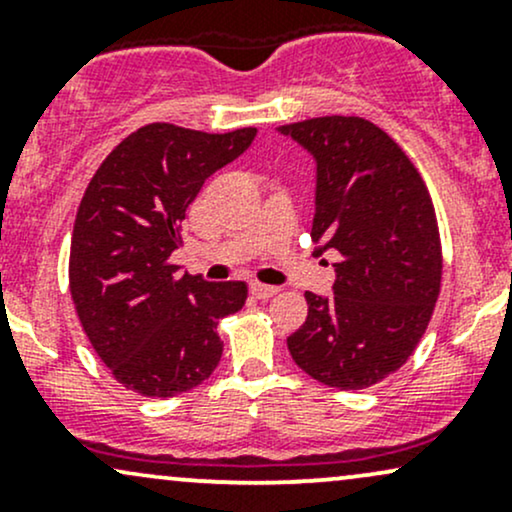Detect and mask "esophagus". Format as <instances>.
Returning a JSON list of instances; mask_svg holds the SVG:
<instances>
[{
	"instance_id": "1",
	"label": "esophagus",
	"mask_w": 512,
	"mask_h": 512,
	"mask_svg": "<svg viewBox=\"0 0 512 512\" xmlns=\"http://www.w3.org/2000/svg\"><path fill=\"white\" fill-rule=\"evenodd\" d=\"M250 293L255 298H260V301H267V298L276 296L279 289H276V286H267V284H250Z\"/></svg>"
}]
</instances>
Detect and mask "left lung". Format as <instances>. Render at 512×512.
Instances as JSON below:
<instances>
[{
    "label": "left lung",
    "instance_id": "obj_1",
    "mask_svg": "<svg viewBox=\"0 0 512 512\" xmlns=\"http://www.w3.org/2000/svg\"><path fill=\"white\" fill-rule=\"evenodd\" d=\"M317 161L310 236L339 252L334 296L305 291L286 339L296 366L337 390H366L409 361L443 279L440 231L419 168L385 129L356 115L279 127Z\"/></svg>",
    "mask_w": 512,
    "mask_h": 512
}]
</instances>
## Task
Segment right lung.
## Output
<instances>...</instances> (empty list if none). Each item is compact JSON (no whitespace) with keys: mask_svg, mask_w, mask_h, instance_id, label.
<instances>
[{"mask_svg":"<svg viewBox=\"0 0 512 512\" xmlns=\"http://www.w3.org/2000/svg\"><path fill=\"white\" fill-rule=\"evenodd\" d=\"M255 127L209 134L139 127L93 173L69 248V291L88 342L113 378L142 397H175L214 373L221 317L248 298L243 281L178 274L182 221L204 180L238 158Z\"/></svg>","mask_w":512,"mask_h":512,"instance_id":"1","label":"right lung"}]
</instances>
